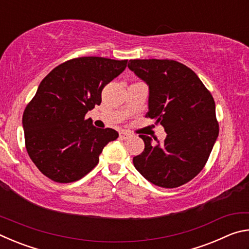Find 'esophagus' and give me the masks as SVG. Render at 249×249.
Returning a JSON list of instances; mask_svg holds the SVG:
<instances>
[{
    "label": "esophagus",
    "instance_id": "esophagus-1",
    "mask_svg": "<svg viewBox=\"0 0 249 249\" xmlns=\"http://www.w3.org/2000/svg\"><path fill=\"white\" fill-rule=\"evenodd\" d=\"M120 137L122 138V140H128V138L132 137V135H130L127 132H121L120 133Z\"/></svg>",
    "mask_w": 249,
    "mask_h": 249
}]
</instances>
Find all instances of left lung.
<instances>
[{
  "mask_svg": "<svg viewBox=\"0 0 249 249\" xmlns=\"http://www.w3.org/2000/svg\"><path fill=\"white\" fill-rule=\"evenodd\" d=\"M128 68L149 87L146 117L167 133L162 144L140 135L145 149L134 166L155 185L180 187L203 169L218 136L213 96L195 71L176 60L132 59Z\"/></svg>",
  "mask_w": 249,
  "mask_h": 249,
  "instance_id": "left-lung-1",
  "label": "left lung"
}]
</instances>
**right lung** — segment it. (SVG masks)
I'll list each match as a JSON object with an SVG mask.
<instances>
[{
  "mask_svg": "<svg viewBox=\"0 0 249 249\" xmlns=\"http://www.w3.org/2000/svg\"><path fill=\"white\" fill-rule=\"evenodd\" d=\"M127 60L79 57L57 66L40 82L25 107V146L41 174L59 183L83 178L119 133L96 128L88 111L100 105L103 88L121 74Z\"/></svg>",
  "mask_w": 249,
  "mask_h": 249,
  "instance_id": "1",
  "label": "right lung"
}]
</instances>
